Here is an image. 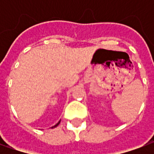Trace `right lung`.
<instances>
[{"label":"right lung","mask_w":154,"mask_h":154,"mask_svg":"<svg viewBox=\"0 0 154 154\" xmlns=\"http://www.w3.org/2000/svg\"><path fill=\"white\" fill-rule=\"evenodd\" d=\"M59 123H60V121H59V122L57 123V125H54V126H53V127H52V129H53V128H55V127H57V126L58 125H59Z\"/></svg>","instance_id":"right-lung-1"}]
</instances>
